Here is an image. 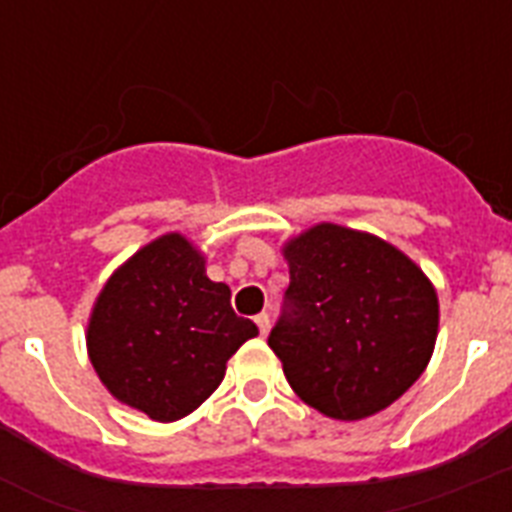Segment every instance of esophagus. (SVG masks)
<instances>
[{"instance_id": "1", "label": "esophagus", "mask_w": 512, "mask_h": 512, "mask_svg": "<svg viewBox=\"0 0 512 512\" xmlns=\"http://www.w3.org/2000/svg\"><path fill=\"white\" fill-rule=\"evenodd\" d=\"M255 324H257V329H260V335H263V337L271 332V316H268V313H257Z\"/></svg>"}]
</instances>
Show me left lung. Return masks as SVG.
I'll return each mask as SVG.
<instances>
[{
    "label": "left lung",
    "mask_w": 512,
    "mask_h": 512,
    "mask_svg": "<svg viewBox=\"0 0 512 512\" xmlns=\"http://www.w3.org/2000/svg\"><path fill=\"white\" fill-rule=\"evenodd\" d=\"M289 311L268 345L287 382L324 417L356 422L388 409L425 372L438 295L390 241L316 223L281 244Z\"/></svg>",
    "instance_id": "8db88e82"
}]
</instances>
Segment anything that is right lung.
Masks as SVG:
<instances>
[{
    "instance_id": "1",
    "label": "right lung",
    "mask_w": 512,
    "mask_h": 512,
    "mask_svg": "<svg viewBox=\"0 0 512 512\" xmlns=\"http://www.w3.org/2000/svg\"><path fill=\"white\" fill-rule=\"evenodd\" d=\"M257 337L231 308V289L207 276V257L183 233L148 241L116 268L87 321V356L116 401L156 422L199 409L225 364Z\"/></svg>"
}]
</instances>
